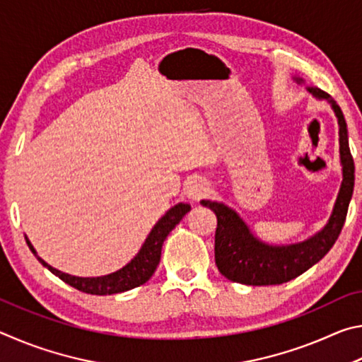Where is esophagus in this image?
Listing matches in <instances>:
<instances>
[{
  "label": "esophagus",
  "instance_id": "obj_1",
  "mask_svg": "<svg viewBox=\"0 0 362 362\" xmlns=\"http://www.w3.org/2000/svg\"><path fill=\"white\" fill-rule=\"evenodd\" d=\"M207 192H209V183H207L203 177H193L185 187V193L192 201L203 199Z\"/></svg>",
  "mask_w": 362,
  "mask_h": 362
}]
</instances>
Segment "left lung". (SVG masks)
I'll return each instance as SVG.
<instances>
[{
	"mask_svg": "<svg viewBox=\"0 0 362 362\" xmlns=\"http://www.w3.org/2000/svg\"><path fill=\"white\" fill-rule=\"evenodd\" d=\"M300 84L302 78L293 76ZM317 99H326L339 121L340 163L343 180L337 196L334 211L329 222L315 236L302 243L287 246H272L252 235L246 222L236 211L217 201L203 199L201 204L216 212V265L218 272L233 283L247 286L283 284L300 276L315 263L320 262L334 246L345 223L348 206H350L354 188V161L348 145L346 121L340 107L330 99V95L317 88H306Z\"/></svg>",
	"mask_w": 362,
	"mask_h": 362,
	"instance_id": "1",
	"label": "left lung"
}]
</instances>
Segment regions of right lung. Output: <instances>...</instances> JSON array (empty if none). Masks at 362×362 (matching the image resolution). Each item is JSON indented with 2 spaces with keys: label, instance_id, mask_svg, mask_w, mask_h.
<instances>
[{
  "label": "right lung",
  "instance_id": "add662e5",
  "mask_svg": "<svg viewBox=\"0 0 362 362\" xmlns=\"http://www.w3.org/2000/svg\"><path fill=\"white\" fill-rule=\"evenodd\" d=\"M189 209H192V206L185 203H179L174 207H170V209L158 220L156 225L153 226L150 235L146 236L145 243L142 244V247H140L139 254L134 257L126 267H122L115 273L105 274V276L79 278L59 272V269L54 267L47 265V263L36 254L35 247L32 246V243L28 241L27 236L25 240L30 250H32L36 259L40 260L41 265L46 267L49 272L56 274V276H59L64 283L70 284L71 287H75V289L81 292L93 293V296H112V293L126 292L134 289V287L142 286L153 276L159 260H161V249L164 240H166L169 233L175 228V225L185 217V214L189 212Z\"/></svg>",
  "mask_w": 362,
  "mask_h": 362
}]
</instances>
